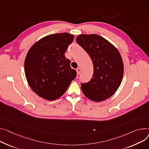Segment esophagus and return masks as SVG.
Returning <instances> with one entry per match:
<instances>
[{
  "mask_svg": "<svg viewBox=\"0 0 149 149\" xmlns=\"http://www.w3.org/2000/svg\"><path fill=\"white\" fill-rule=\"evenodd\" d=\"M76 71H77V75H79L80 74V72H81V69H80V68H78L77 69H76Z\"/></svg>",
  "mask_w": 149,
  "mask_h": 149,
  "instance_id": "esophagus-1",
  "label": "esophagus"
}]
</instances>
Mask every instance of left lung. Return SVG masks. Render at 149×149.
I'll use <instances>...</instances> for the list:
<instances>
[{
  "label": "left lung",
  "mask_w": 149,
  "mask_h": 149,
  "mask_svg": "<svg viewBox=\"0 0 149 149\" xmlns=\"http://www.w3.org/2000/svg\"><path fill=\"white\" fill-rule=\"evenodd\" d=\"M76 41L88 53L93 65L92 78L81 84L89 100L101 102L110 97L119 87L123 75V63L118 49L96 34L80 35Z\"/></svg>",
  "instance_id": "left-lung-1"
}]
</instances>
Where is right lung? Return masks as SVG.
<instances>
[{"mask_svg": "<svg viewBox=\"0 0 149 149\" xmlns=\"http://www.w3.org/2000/svg\"><path fill=\"white\" fill-rule=\"evenodd\" d=\"M68 33H55L39 39L29 49L24 61V72L33 91L48 101L62 96L77 72L65 53L74 40Z\"/></svg>", "mask_w": 149, "mask_h": 149, "instance_id": "add662e5", "label": "right lung"}]
</instances>
